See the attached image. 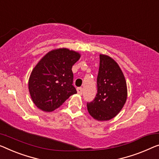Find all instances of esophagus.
<instances>
[{
  "label": "esophagus",
  "instance_id": "obj_1",
  "mask_svg": "<svg viewBox=\"0 0 159 159\" xmlns=\"http://www.w3.org/2000/svg\"><path fill=\"white\" fill-rule=\"evenodd\" d=\"M77 92H78V93H79V95H82V93H83V88H81V87L78 88V89H77Z\"/></svg>",
  "mask_w": 159,
  "mask_h": 159
}]
</instances>
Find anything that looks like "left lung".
Here are the masks:
<instances>
[{
  "label": "left lung",
  "mask_w": 159,
  "mask_h": 159,
  "mask_svg": "<svg viewBox=\"0 0 159 159\" xmlns=\"http://www.w3.org/2000/svg\"><path fill=\"white\" fill-rule=\"evenodd\" d=\"M126 98V82L121 69L113 58L101 54L97 94L87 103L88 111L96 120H108L120 112Z\"/></svg>",
  "instance_id": "left-lung-1"
}]
</instances>
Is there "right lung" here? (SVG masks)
Masks as SVG:
<instances>
[{
	"label": "right lung",
	"mask_w": 159,
	"mask_h": 159,
	"mask_svg": "<svg viewBox=\"0 0 159 159\" xmlns=\"http://www.w3.org/2000/svg\"><path fill=\"white\" fill-rule=\"evenodd\" d=\"M80 57L77 52L59 48L48 52L38 63L28 80L30 97L38 108L51 112L77 93L71 69Z\"/></svg>",
	"instance_id": "add662e5"
}]
</instances>
